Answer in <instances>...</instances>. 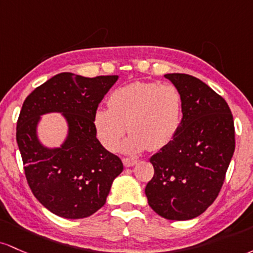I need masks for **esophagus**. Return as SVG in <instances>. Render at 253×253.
Wrapping results in <instances>:
<instances>
[{"instance_id":"esophagus-1","label":"esophagus","mask_w":253,"mask_h":253,"mask_svg":"<svg viewBox=\"0 0 253 253\" xmlns=\"http://www.w3.org/2000/svg\"><path fill=\"white\" fill-rule=\"evenodd\" d=\"M123 164L126 167H131V166H135L136 164H137V160L136 159H130V158H124L123 159Z\"/></svg>"}]
</instances>
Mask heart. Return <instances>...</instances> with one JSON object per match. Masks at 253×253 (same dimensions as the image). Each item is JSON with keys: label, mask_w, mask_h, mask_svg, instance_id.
Segmentation results:
<instances>
[{"label": "heart", "mask_w": 253, "mask_h": 253, "mask_svg": "<svg viewBox=\"0 0 253 253\" xmlns=\"http://www.w3.org/2000/svg\"><path fill=\"white\" fill-rule=\"evenodd\" d=\"M109 107L94 113L99 140L109 150H117L126 131L123 150L138 153L164 148L177 135L183 116V95L172 84L136 81L116 88Z\"/></svg>", "instance_id": "1"}]
</instances>
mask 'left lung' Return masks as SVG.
Listing matches in <instances>:
<instances>
[{"label":"left lung","instance_id":"left-lung-1","mask_svg":"<svg viewBox=\"0 0 253 253\" xmlns=\"http://www.w3.org/2000/svg\"><path fill=\"white\" fill-rule=\"evenodd\" d=\"M183 95V118L174 138L150 158L154 175L148 204L167 220L197 217L216 200L235 148L228 104L200 79L166 74Z\"/></svg>","mask_w":253,"mask_h":253}]
</instances>
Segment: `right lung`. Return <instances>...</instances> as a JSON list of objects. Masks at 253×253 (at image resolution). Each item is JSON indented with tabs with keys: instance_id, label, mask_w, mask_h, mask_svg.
I'll return each mask as SVG.
<instances>
[{
	"instance_id": "add662e5",
	"label": "right lung",
	"mask_w": 253,
	"mask_h": 253,
	"mask_svg": "<svg viewBox=\"0 0 253 253\" xmlns=\"http://www.w3.org/2000/svg\"><path fill=\"white\" fill-rule=\"evenodd\" d=\"M117 75L84 78L61 73L25 99L16 123V142L33 195L51 212L84 218L106 202L123 163L96 138L94 113ZM59 112L68 135L59 149H47L36 135L40 116Z\"/></svg>"
}]
</instances>
